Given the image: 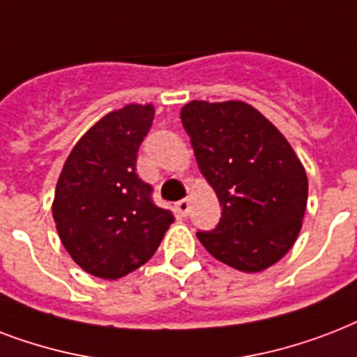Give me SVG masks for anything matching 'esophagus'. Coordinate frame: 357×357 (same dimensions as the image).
Instances as JSON below:
<instances>
[{"label": "esophagus", "instance_id": "1", "mask_svg": "<svg viewBox=\"0 0 357 357\" xmlns=\"http://www.w3.org/2000/svg\"><path fill=\"white\" fill-rule=\"evenodd\" d=\"M175 210L181 216H188V212H190V199H182V201H178V203L175 204Z\"/></svg>", "mask_w": 357, "mask_h": 357}]
</instances>
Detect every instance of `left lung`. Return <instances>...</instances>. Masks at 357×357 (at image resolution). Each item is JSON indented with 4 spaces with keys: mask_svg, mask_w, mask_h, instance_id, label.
I'll list each match as a JSON object with an SVG mask.
<instances>
[{
    "mask_svg": "<svg viewBox=\"0 0 357 357\" xmlns=\"http://www.w3.org/2000/svg\"><path fill=\"white\" fill-rule=\"evenodd\" d=\"M181 121L222 206L218 227L197 233L199 242L240 272L275 264L296 242L307 206V175L291 143L242 100H192Z\"/></svg>",
    "mask_w": 357,
    "mask_h": 357,
    "instance_id": "obj_1",
    "label": "left lung"
}]
</instances>
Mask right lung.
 Listing matches in <instances>:
<instances>
[{
  "instance_id": "1",
  "label": "right lung",
  "mask_w": 357,
  "mask_h": 357,
  "mask_svg": "<svg viewBox=\"0 0 357 357\" xmlns=\"http://www.w3.org/2000/svg\"><path fill=\"white\" fill-rule=\"evenodd\" d=\"M154 119L153 104H128L91 126L68 154L52 214L61 242L82 270L119 279L156 253L173 223L135 173L137 149Z\"/></svg>"
}]
</instances>
